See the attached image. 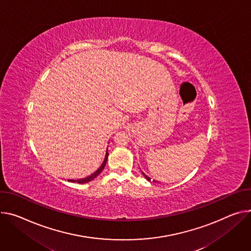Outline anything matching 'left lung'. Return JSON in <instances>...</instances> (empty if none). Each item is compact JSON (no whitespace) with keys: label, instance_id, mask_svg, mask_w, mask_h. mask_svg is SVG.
<instances>
[{"label":"left lung","instance_id":"8db88e82","mask_svg":"<svg viewBox=\"0 0 251 251\" xmlns=\"http://www.w3.org/2000/svg\"><path fill=\"white\" fill-rule=\"evenodd\" d=\"M142 174H143V175H144V177H145V178H146V179H147V180H148V181H151V178H150V177H148V176H147V175H146V174H145V173H144V172H142ZM153 182H159V181H156V180H153Z\"/></svg>","mask_w":251,"mask_h":251}]
</instances>
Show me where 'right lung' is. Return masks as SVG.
<instances>
[{
	"label": "right lung",
	"instance_id": "obj_1",
	"mask_svg": "<svg viewBox=\"0 0 251 251\" xmlns=\"http://www.w3.org/2000/svg\"><path fill=\"white\" fill-rule=\"evenodd\" d=\"M108 155H109V153H108V149H107L106 155H105V158H104V161H103L102 165H101V166L98 168V170H96L93 174H91L90 176L85 177V178H82V179H78V180L69 179L68 181H70V182H77V183H87V182H89V181H92V180H93L94 178H96V177L102 172V170L104 169V167H105V165H106V162H107V159H108Z\"/></svg>",
	"mask_w": 251,
	"mask_h": 251
}]
</instances>
